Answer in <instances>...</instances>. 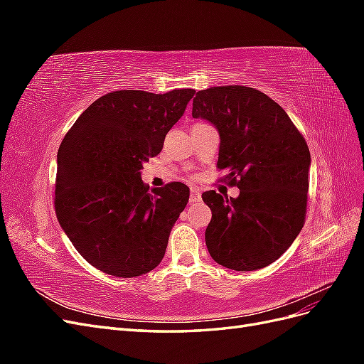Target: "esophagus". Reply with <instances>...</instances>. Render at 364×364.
Segmentation results:
<instances>
[{"mask_svg":"<svg viewBox=\"0 0 364 364\" xmlns=\"http://www.w3.org/2000/svg\"><path fill=\"white\" fill-rule=\"evenodd\" d=\"M200 199H202L200 191L197 190V188H191V193H190V202H191V203H196V202H199Z\"/></svg>","mask_w":364,"mask_h":364,"instance_id":"1","label":"esophagus"}]
</instances>
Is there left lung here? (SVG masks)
Instances as JSON below:
<instances>
[{"instance_id":"8db88e82","label":"left lung","mask_w":364,"mask_h":364,"mask_svg":"<svg viewBox=\"0 0 364 364\" xmlns=\"http://www.w3.org/2000/svg\"><path fill=\"white\" fill-rule=\"evenodd\" d=\"M193 117L217 127V168L240 196L202 194L211 208L205 241L220 266L247 272L277 261L299 235L308 200L310 149L287 112L255 87L229 85L199 91Z\"/></svg>"}]
</instances>
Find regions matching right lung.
I'll use <instances>...</instances> for the list:
<instances>
[{"instance_id":"right-lung-1","label":"right lung","mask_w":364,"mask_h":364,"mask_svg":"<svg viewBox=\"0 0 364 364\" xmlns=\"http://www.w3.org/2000/svg\"><path fill=\"white\" fill-rule=\"evenodd\" d=\"M194 92L190 87L109 92L65 135L54 211L75 250L95 269L135 278L162 261L190 188L171 182L149 193L139 170L159 155Z\"/></svg>"}]
</instances>
